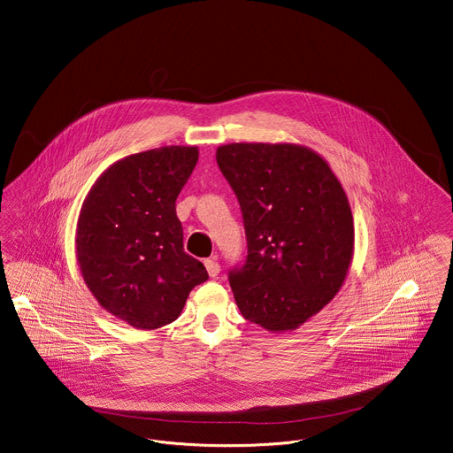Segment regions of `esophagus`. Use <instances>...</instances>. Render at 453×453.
Returning a JSON list of instances; mask_svg holds the SVG:
<instances>
[{"instance_id":"34e87169","label":"esophagus","mask_w":453,"mask_h":453,"mask_svg":"<svg viewBox=\"0 0 453 453\" xmlns=\"http://www.w3.org/2000/svg\"><path fill=\"white\" fill-rule=\"evenodd\" d=\"M205 268L211 277H217L220 272V265L217 263V259H205Z\"/></svg>"}]
</instances>
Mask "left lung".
Listing matches in <instances>:
<instances>
[{
  "instance_id": "obj_1",
  "label": "left lung",
  "mask_w": 453,
  "mask_h": 453,
  "mask_svg": "<svg viewBox=\"0 0 453 453\" xmlns=\"http://www.w3.org/2000/svg\"><path fill=\"white\" fill-rule=\"evenodd\" d=\"M217 165L241 205L248 255L229 272L241 314L297 329L340 292L353 258L348 196L318 152L297 144L234 142Z\"/></svg>"
}]
</instances>
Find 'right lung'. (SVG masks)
<instances>
[{"label": "right lung", "instance_id": "obj_1", "mask_svg": "<svg viewBox=\"0 0 453 453\" xmlns=\"http://www.w3.org/2000/svg\"><path fill=\"white\" fill-rule=\"evenodd\" d=\"M198 161L195 146H166L113 163L88 194L76 229L81 275L115 318L156 329L173 323L205 266L183 251L176 198Z\"/></svg>", "mask_w": 453, "mask_h": 453}]
</instances>
